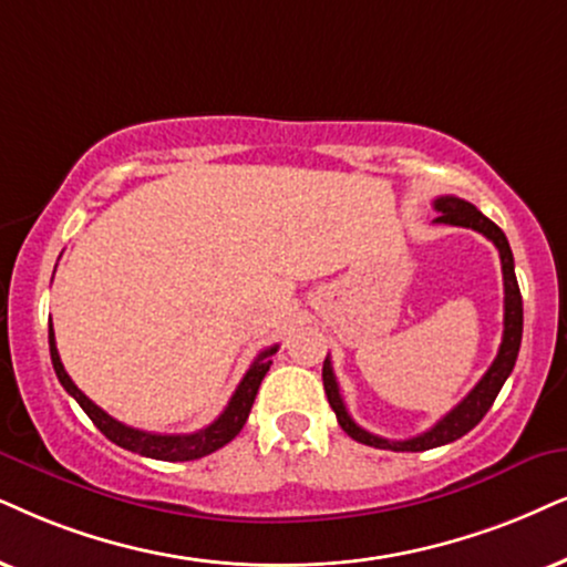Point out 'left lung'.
<instances>
[{"mask_svg":"<svg viewBox=\"0 0 567 567\" xmlns=\"http://www.w3.org/2000/svg\"><path fill=\"white\" fill-rule=\"evenodd\" d=\"M434 209L440 212V217L434 221L436 225H455V227H471V230L482 233L484 238L494 243V248L499 250V261H503V279H505V329H503V342H499L497 358L492 361V367L486 369V374L478 379L474 390L465 395L461 403H457L447 415H442L436 424L429 429V432L411 436V440H384V436H377L367 432L350 419L346 403H342L340 384H337V377L332 371V361L329 355L324 358V369H321V379H324V392L329 405L337 415V424L342 426V432L353 436L355 442L369 444V447L379 450H395V453H421V450L442 447V444H450L461 440L463 434H468L478 421L484 419L486 411H489L494 398L503 390L505 379L511 377L515 367V358H518L520 350V337H523V300H520V288L518 279H515V264H513V250L511 243H507L505 233L499 230L497 225L489 217H484L482 212L476 209L468 200L455 198V196H440L434 200Z\"/></svg>","mask_w":567,"mask_h":567,"instance_id":"8db88e82","label":"left lung"}]
</instances>
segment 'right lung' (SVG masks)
<instances>
[{
    "mask_svg": "<svg viewBox=\"0 0 567 567\" xmlns=\"http://www.w3.org/2000/svg\"><path fill=\"white\" fill-rule=\"evenodd\" d=\"M277 348L279 346L261 350L259 358L250 363V369L246 371V377H243L238 390H235L230 403H227L225 411L219 413V419H214L209 426L193 434H154V432H143V429L120 424L117 419H112L110 413L102 411L93 400H89L81 390H78L75 382L68 377V371L62 367L60 353H56L54 329L49 324V353H52V367H54L56 379H60V384L68 390V395H73L78 400V405L83 408L85 415L96 424V429L106 436V440L120 444V447L131 450V453L154 457V461H196V457L209 455L214 450L225 447L227 442H233L235 436L240 434V429L246 426L250 405H254L256 392H259L261 386V379L267 377V371L271 367L269 358L277 353Z\"/></svg>",
    "mask_w": 567,
    "mask_h": 567,
    "instance_id": "1",
    "label": "right lung"
}]
</instances>
